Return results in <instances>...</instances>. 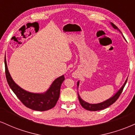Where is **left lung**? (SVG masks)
I'll list each match as a JSON object with an SVG mask.
<instances>
[{"mask_svg":"<svg viewBox=\"0 0 135 135\" xmlns=\"http://www.w3.org/2000/svg\"><path fill=\"white\" fill-rule=\"evenodd\" d=\"M110 25H112V27L114 28V29H116V30H117L120 32V30H119L118 28L116 27L114 23H110ZM127 80H128V79H126V81L124 82V84L122 85V87L119 89V91H117V92L116 93L114 94V96H112V97H110V98L107 99V100H105V101L101 102V103H95V104H91V103H88V102L84 101L83 99L80 98L79 94V93H78V98H79V100L80 105H81V106L83 107L84 108H85V109L88 110H89V111L101 110H103V109H104V108L108 107L110 106L111 105H112L113 103H114V102H115L116 100L118 99V98L119 97V96H120V94H121L122 90H123L124 88L125 85H126V84L127 83ZM79 85V81L77 82V89H78Z\"/></svg>","mask_w":135,"mask_h":135,"instance_id":"obj_1","label":"left lung"}]
</instances>
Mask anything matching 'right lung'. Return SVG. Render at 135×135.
Segmentation results:
<instances>
[{"mask_svg": "<svg viewBox=\"0 0 135 135\" xmlns=\"http://www.w3.org/2000/svg\"><path fill=\"white\" fill-rule=\"evenodd\" d=\"M4 62L6 76L9 87L27 107L33 110L46 111L55 106L60 97L61 85L65 80L64 75L56 79L46 92L41 93L29 92L23 89L14 81L7 69L6 59Z\"/></svg>", "mask_w": 135, "mask_h": 135, "instance_id": "right-lung-1", "label": "right lung"}]
</instances>
